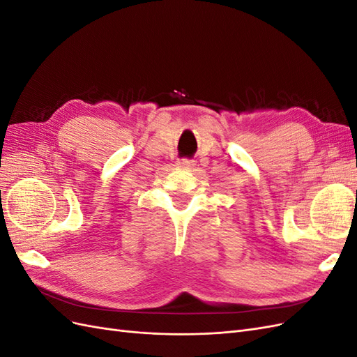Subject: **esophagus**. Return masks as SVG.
<instances>
[{
  "label": "esophagus",
  "mask_w": 357,
  "mask_h": 357,
  "mask_svg": "<svg viewBox=\"0 0 357 357\" xmlns=\"http://www.w3.org/2000/svg\"><path fill=\"white\" fill-rule=\"evenodd\" d=\"M177 167L180 168H192L193 167V162L189 159H181L177 162Z\"/></svg>",
  "instance_id": "34e87169"
}]
</instances>
